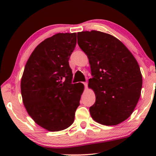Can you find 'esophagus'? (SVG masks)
I'll return each mask as SVG.
<instances>
[{
    "label": "esophagus",
    "mask_w": 156,
    "mask_h": 156,
    "mask_svg": "<svg viewBox=\"0 0 156 156\" xmlns=\"http://www.w3.org/2000/svg\"><path fill=\"white\" fill-rule=\"evenodd\" d=\"M84 87H85V89H87V83H84Z\"/></svg>",
    "instance_id": "1"
}]
</instances>
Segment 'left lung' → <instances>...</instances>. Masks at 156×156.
I'll list each match as a JSON object with an SVG mask.
<instances>
[{"label": "left lung", "mask_w": 156, "mask_h": 156, "mask_svg": "<svg viewBox=\"0 0 156 156\" xmlns=\"http://www.w3.org/2000/svg\"><path fill=\"white\" fill-rule=\"evenodd\" d=\"M78 44L87 56L94 76L88 84L96 96L89 108L91 118L107 126L124 122L141 94L142 77L135 57L120 40L102 31L78 32Z\"/></svg>", "instance_id": "8db88e82"}]
</instances>
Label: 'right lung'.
<instances>
[{
  "label": "right lung",
  "instance_id": "obj_1",
  "mask_svg": "<svg viewBox=\"0 0 156 156\" xmlns=\"http://www.w3.org/2000/svg\"><path fill=\"white\" fill-rule=\"evenodd\" d=\"M76 33H58L38 44L26 63L20 82L23 102L37 125L49 131L72 125L84 84H72L69 59Z\"/></svg>",
  "mask_w": 156,
  "mask_h": 156
}]
</instances>
